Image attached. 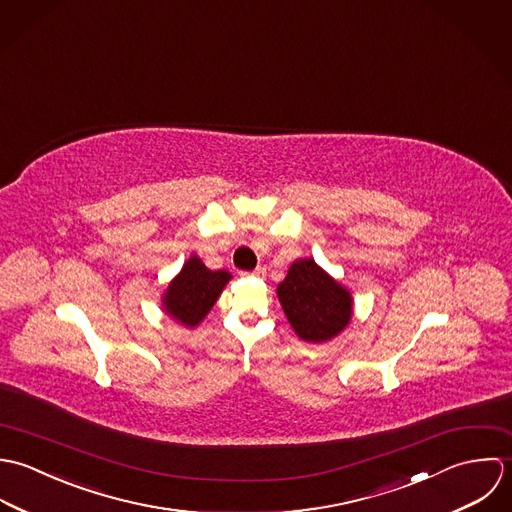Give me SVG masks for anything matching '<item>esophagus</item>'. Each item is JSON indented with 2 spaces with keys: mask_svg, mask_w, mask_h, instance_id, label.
<instances>
[{
  "mask_svg": "<svg viewBox=\"0 0 512 512\" xmlns=\"http://www.w3.org/2000/svg\"><path fill=\"white\" fill-rule=\"evenodd\" d=\"M245 275H253V277H265V275H267V269H265V267H257L253 273H245Z\"/></svg>",
  "mask_w": 512,
  "mask_h": 512,
  "instance_id": "34e87169",
  "label": "esophagus"
}]
</instances>
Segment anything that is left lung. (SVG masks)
Wrapping results in <instances>:
<instances>
[{"mask_svg":"<svg viewBox=\"0 0 512 512\" xmlns=\"http://www.w3.org/2000/svg\"><path fill=\"white\" fill-rule=\"evenodd\" d=\"M279 303L295 334L312 344L336 338L352 320L350 291L314 259H297L277 287Z\"/></svg>","mask_w":512,"mask_h":512,"instance_id":"8db88e82","label":"left lung"}]
</instances>
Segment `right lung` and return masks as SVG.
<instances>
[{"instance_id": "add662e5", "label": "right lung", "mask_w": 512, "mask_h": 512, "mask_svg": "<svg viewBox=\"0 0 512 512\" xmlns=\"http://www.w3.org/2000/svg\"><path fill=\"white\" fill-rule=\"evenodd\" d=\"M229 281V271H211L198 255H190L182 271L168 283L162 297L164 312L182 326L196 328L217 303Z\"/></svg>"}]
</instances>
